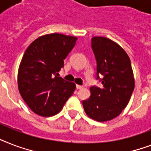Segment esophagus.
I'll use <instances>...</instances> for the list:
<instances>
[{
    "label": "esophagus",
    "mask_w": 151,
    "mask_h": 151,
    "mask_svg": "<svg viewBox=\"0 0 151 151\" xmlns=\"http://www.w3.org/2000/svg\"><path fill=\"white\" fill-rule=\"evenodd\" d=\"M76 88H77V89H81V88H82L83 86H81V85H76Z\"/></svg>",
    "instance_id": "obj_1"
}]
</instances>
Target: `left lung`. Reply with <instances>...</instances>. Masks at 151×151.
<instances>
[{
	"label": "left lung",
	"instance_id": "obj_1",
	"mask_svg": "<svg viewBox=\"0 0 151 151\" xmlns=\"http://www.w3.org/2000/svg\"><path fill=\"white\" fill-rule=\"evenodd\" d=\"M92 48L96 59L97 79L103 87L90 88L91 96L82 104L88 117L107 122L117 117L128 105L135 87L133 71L129 55L110 39L92 37Z\"/></svg>",
	"mask_w": 151,
	"mask_h": 151
}]
</instances>
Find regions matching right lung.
I'll return each mask as SVG.
<instances>
[{"label": "right lung", "mask_w": 151, "mask_h": 151, "mask_svg": "<svg viewBox=\"0 0 151 151\" xmlns=\"http://www.w3.org/2000/svg\"><path fill=\"white\" fill-rule=\"evenodd\" d=\"M77 39L57 33L46 34L25 52L18 71V87L25 103L37 114H58L74 92L75 84L59 77V72Z\"/></svg>", "instance_id": "right-lung-1"}]
</instances>
